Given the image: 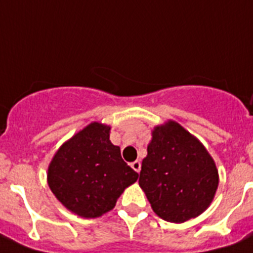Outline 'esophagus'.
Returning a JSON list of instances; mask_svg holds the SVG:
<instances>
[{
	"label": "esophagus",
	"instance_id": "esophagus-1",
	"mask_svg": "<svg viewBox=\"0 0 253 253\" xmlns=\"http://www.w3.org/2000/svg\"><path fill=\"white\" fill-rule=\"evenodd\" d=\"M131 167H132L133 170H135V172H137V173H140V170H141V163H140L139 160L132 162V163H131Z\"/></svg>",
	"mask_w": 253,
	"mask_h": 253
}]
</instances>
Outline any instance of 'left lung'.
<instances>
[{"label": "left lung", "instance_id": "8db88e82", "mask_svg": "<svg viewBox=\"0 0 253 253\" xmlns=\"http://www.w3.org/2000/svg\"><path fill=\"white\" fill-rule=\"evenodd\" d=\"M139 184L154 212L183 223L210 206L219 184L214 159L201 142L174 121L154 127Z\"/></svg>", "mask_w": 253, "mask_h": 253}]
</instances>
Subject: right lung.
Segmentation results:
<instances>
[{"label":"right lung","instance_id":"obj_1","mask_svg":"<svg viewBox=\"0 0 253 253\" xmlns=\"http://www.w3.org/2000/svg\"><path fill=\"white\" fill-rule=\"evenodd\" d=\"M111 127L91 122L63 142L48 167V186L67 210L81 218L111 211L139 174L109 140Z\"/></svg>","mask_w":253,"mask_h":253}]
</instances>
